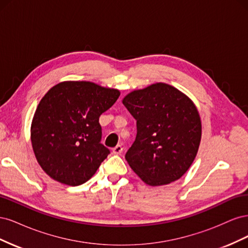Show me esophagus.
Here are the masks:
<instances>
[{"label":"esophagus","mask_w":248,"mask_h":248,"mask_svg":"<svg viewBox=\"0 0 248 248\" xmlns=\"http://www.w3.org/2000/svg\"><path fill=\"white\" fill-rule=\"evenodd\" d=\"M123 151V147L121 145H117L114 149H112V153H114L115 155H119L121 154Z\"/></svg>","instance_id":"1"}]
</instances>
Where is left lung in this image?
<instances>
[{
	"mask_svg": "<svg viewBox=\"0 0 248 248\" xmlns=\"http://www.w3.org/2000/svg\"><path fill=\"white\" fill-rule=\"evenodd\" d=\"M122 102L137 120V138L125 155L132 170L150 186L181 178L196 158L202 139L196 104L164 82L134 90Z\"/></svg>",
	"mask_w": 248,
	"mask_h": 248,
	"instance_id": "obj_1",
	"label": "left lung"
}]
</instances>
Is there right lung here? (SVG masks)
<instances>
[{
	"label": "right lung",
	"instance_id": "right-lung-1",
	"mask_svg": "<svg viewBox=\"0 0 248 248\" xmlns=\"http://www.w3.org/2000/svg\"><path fill=\"white\" fill-rule=\"evenodd\" d=\"M120 96L92 81L67 80L42 97L31 125L33 151L41 169L69 186L87 182L109 154L100 144L99 117Z\"/></svg>",
	"mask_w": 248,
	"mask_h": 248
}]
</instances>
